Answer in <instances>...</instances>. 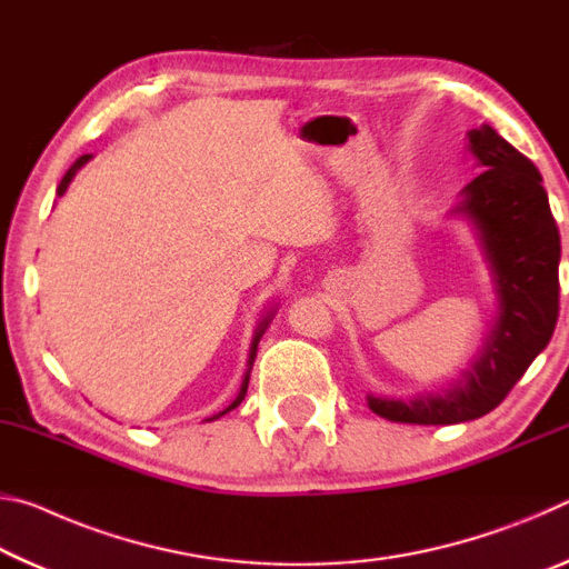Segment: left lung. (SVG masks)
I'll return each instance as SVG.
<instances>
[{
	"label": "left lung",
	"mask_w": 569,
	"mask_h": 569,
	"mask_svg": "<svg viewBox=\"0 0 569 569\" xmlns=\"http://www.w3.org/2000/svg\"><path fill=\"white\" fill-rule=\"evenodd\" d=\"M467 140L485 170L459 192L449 216L465 218L475 230L492 273L497 316L475 359L449 387L411 399L369 393V409L381 419L445 427L485 417L552 339L560 311V230L542 176L489 124L469 130Z\"/></svg>",
	"instance_id": "obj_1"
}]
</instances>
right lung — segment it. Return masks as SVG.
Segmentation results:
<instances>
[{"label": "right lung", "instance_id": "obj_1", "mask_svg": "<svg viewBox=\"0 0 569 569\" xmlns=\"http://www.w3.org/2000/svg\"><path fill=\"white\" fill-rule=\"evenodd\" d=\"M90 158L92 156H82V158H77L74 162H72V168L64 172V178L60 180V186H57V198H62L64 196V190L70 188V182H72V178L77 176V170H80L84 162H90ZM273 316H276V306H271L268 308V311L263 313V319L258 321V326H256V331H253V341H250V351H248V369H246V377H243V381H240V391H238V397L228 403V407L223 409V411H218V413H213V417L210 419H206V421H216V419H220L223 417V413H228V411H233L240 401L246 399V391H248V379H250V369H253V361H256V351H258V341H261V336L266 333V329H268V323L273 321Z\"/></svg>", "mask_w": 569, "mask_h": 569}]
</instances>
